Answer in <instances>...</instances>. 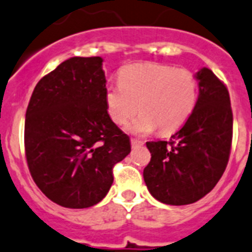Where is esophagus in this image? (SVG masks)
<instances>
[{"instance_id":"1","label":"esophagus","mask_w":252,"mask_h":252,"mask_svg":"<svg viewBox=\"0 0 252 252\" xmlns=\"http://www.w3.org/2000/svg\"><path fill=\"white\" fill-rule=\"evenodd\" d=\"M143 145H144L143 140H139V139H131V147L132 148H139V147H143Z\"/></svg>"}]
</instances>
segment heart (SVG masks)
<instances>
[{"label":"heart","instance_id":"obj_1","mask_svg":"<svg viewBox=\"0 0 252 252\" xmlns=\"http://www.w3.org/2000/svg\"><path fill=\"white\" fill-rule=\"evenodd\" d=\"M120 85L105 92L111 120L125 125L137 111L141 115L127 130L148 134L156 128L168 134L180 128L195 109L199 95L196 76L188 68L154 62L128 64L120 72Z\"/></svg>","mask_w":252,"mask_h":252}]
</instances>
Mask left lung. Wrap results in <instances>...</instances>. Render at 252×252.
<instances>
[{"mask_svg":"<svg viewBox=\"0 0 252 252\" xmlns=\"http://www.w3.org/2000/svg\"><path fill=\"white\" fill-rule=\"evenodd\" d=\"M195 109L169 141H148L152 158L144 181L153 196L168 205L192 204L214 189L225 171L232 145L228 89L209 68L196 74Z\"/></svg>","mask_w":252,"mask_h":252,"instance_id":"8db88e82","label":"left lung"}]
</instances>
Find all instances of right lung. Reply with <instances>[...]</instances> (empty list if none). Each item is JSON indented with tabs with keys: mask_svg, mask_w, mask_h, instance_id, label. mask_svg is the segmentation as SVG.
Wrapping results in <instances>:
<instances>
[{
	"mask_svg": "<svg viewBox=\"0 0 252 252\" xmlns=\"http://www.w3.org/2000/svg\"><path fill=\"white\" fill-rule=\"evenodd\" d=\"M100 57H72L43 76L25 115V157L34 182L70 209L98 204L113 184V167L131 152L130 137L105 104Z\"/></svg>",
	"mask_w": 252,
	"mask_h": 252,
	"instance_id": "add662e5",
	"label": "right lung"
}]
</instances>
